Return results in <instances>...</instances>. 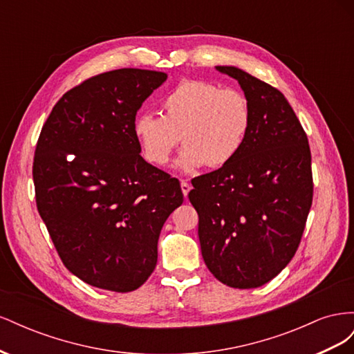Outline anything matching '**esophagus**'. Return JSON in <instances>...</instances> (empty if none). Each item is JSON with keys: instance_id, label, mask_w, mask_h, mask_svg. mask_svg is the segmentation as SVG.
<instances>
[{"instance_id": "34e87169", "label": "esophagus", "mask_w": 354, "mask_h": 354, "mask_svg": "<svg viewBox=\"0 0 354 354\" xmlns=\"http://www.w3.org/2000/svg\"><path fill=\"white\" fill-rule=\"evenodd\" d=\"M180 186H181V192H183V195H185V198H187V195H189V192H190V185L187 183L186 180H181V183H180Z\"/></svg>"}]
</instances>
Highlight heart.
Returning <instances> with one entry per match:
<instances>
[{"label":"heart","instance_id":"obj_1","mask_svg":"<svg viewBox=\"0 0 354 354\" xmlns=\"http://www.w3.org/2000/svg\"><path fill=\"white\" fill-rule=\"evenodd\" d=\"M251 127L252 108L242 91L187 80L162 99V115H137L133 134L143 158L158 167L168 162L181 140L186 146L177 167L194 173L205 164L209 168L230 164L245 146Z\"/></svg>","mask_w":354,"mask_h":354}]
</instances>
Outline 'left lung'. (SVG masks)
<instances>
[{"instance_id": "left-lung-1", "label": "left lung", "mask_w": 354, "mask_h": 354, "mask_svg": "<svg viewBox=\"0 0 354 354\" xmlns=\"http://www.w3.org/2000/svg\"><path fill=\"white\" fill-rule=\"evenodd\" d=\"M252 108V127L230 164L192 180L203 261L220 282L259 288L279 274L301 241L313 201L307 136L285 95L234 66Z\"/></svg>"}]
</instances>
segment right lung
<instances>
[{
	"label": "right lung",
	"mask_w": 354,
	"mask_h": 354,
	"mask_svg": "<svg viewBox=\"0 0 354 354\" xmlns=\"http://www.w3.org/2000/svg\"><path fill=\"white\" fill-rule=\"evenodd\" d=\"M167 73L124 68L62 95L38 138L35 199L66 269L85 283L130 292L152 274L165 220L183 203L177 178L147 164L133 134Z\"/></svg>",
	"instance_id": "right-lung-1"
}]
</instances>
